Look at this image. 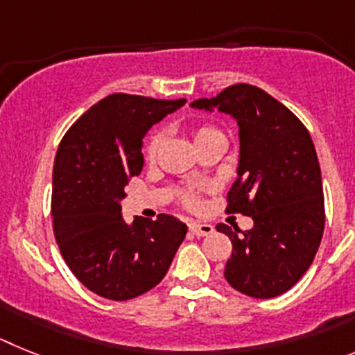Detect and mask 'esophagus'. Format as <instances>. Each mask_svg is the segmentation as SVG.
Listing matches in <instances>:
<instances>
[{
	"instance_id": "esophagus-1",
	"label": "esophagus",
	"mask_w": 355,
	"mask_h": 355,
	"mask_svg": "<svg viewBox=\"0 0 355 355\" xmlns=\"http://www.w3.org/2000/svg\"><path fill=\"white\" fill-rule=\"evenodd\" d=\"M189 230L191 234H195V236L202 237V236H209V234L214 232V229H212V225L209 223H191L189 225Z\"/></svg>"
}]
</instances>
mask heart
Here are the masks:
<instances>
[{
    "instance_id": "b5f03b06",
    "label": "heart",
    "mask_w": 355,
    "mask_h": 355,
    "mask_svg": "<svg viewBox=\"0 0 355 355\" xmlns=\"http://www.w3.org/2000/svg\"><path fill=\"white\" fill-rule=\"evenodd\" d=\"M216 137H223V134L212 125H202L195 130L196 144L203 143V141L216 139ZM162 141H164V132L162 130H155L150 137H148L146 144H144V159H146L148 162H152V160L157 159L160 146H162ZM178 200H180V203L186 209H196L200 205L198 191H196L195 187H182V189L178 191Z\"/></svg>"
}]
</instances>
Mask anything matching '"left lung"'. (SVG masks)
<instances>
[{"mask_svg": "<svg viewBox=\"0 0 355 355\" xmlns=\"http://www.w3.org/2000/svg\"><path fill=\"white\" fill-rule=\"evenodd\" d=\"M195 109L218 107L239 125L237 180L227 212L252 216L254 227L216 229L232 241L225 279L254 298L279 297L309 270L325 229L322 171L306 125L266 91L234 84Z\"/></svg>", "mask_w": 355, "mask_h": 355, "instance_id": "8db88e82", "label": "left lung"}]
</instances>
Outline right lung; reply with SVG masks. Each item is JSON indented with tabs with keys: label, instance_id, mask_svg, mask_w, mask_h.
<instances>
[{
	"label": "right lung",
	"instance_id": "add662e5",
	"mask_svg": "<svg viewBox=\"0 0 355 355\" xmlns=\"http://www.w3.org/2000/svg\"><path fill=\"white\" fill-rule=\"evenodd\" d=\"M180 100L114 92L82 114L58 144L53 234L73 275L109 300H130L164 279L187 227L177 218L125 223L119 200L143 171V137Z\"/></svg>",
	"mask_w": 355,
	"mask_h": 355
}]
</instances>
